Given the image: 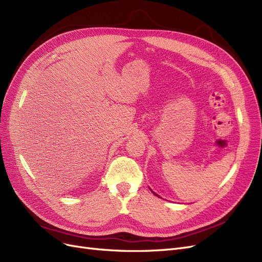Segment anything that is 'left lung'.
<instances>
[{"label": "left lung", "mask_w": 262, "mask_h": 262, "mask_svg": "<svg viewBox=\"0 0 262 262\" xmlns=\"http://www.w3.org/2000/svg\"><path fill=\"white\" fill-rule=\"evenodd\" d=\"M153 193H154V192H153ZM154 194H155V193H154ZM156 195H157V194H156Z\"/></svg>", "instance_id": "left-lung-1"}]
</instances>
